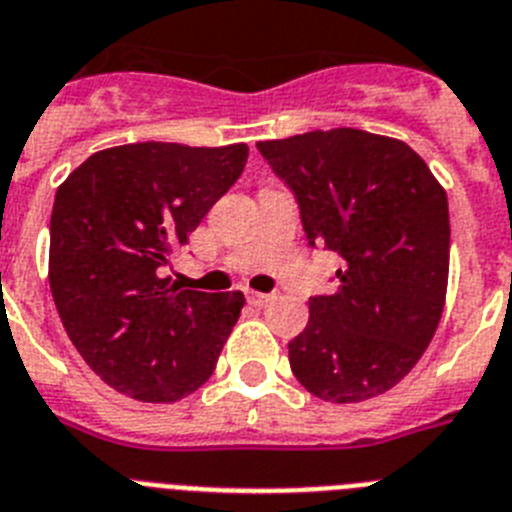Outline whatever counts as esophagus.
<instances>
[{
    "label": "esophagus",
    "instance_id": "1",
    "mask_svg": "<svg viewBox=\"0 0 512 512\" xmlns=\"http://www.w3.org/2000/svg\"><path fill=\"white\" fill-rule=\"evenodd\" d=\"M247 301L255 306H262V304H268L270 301V293H260V291H247Z\"/></svg>",
    "mask_w": 512,
    "mask_h": 512
}]
</instances>
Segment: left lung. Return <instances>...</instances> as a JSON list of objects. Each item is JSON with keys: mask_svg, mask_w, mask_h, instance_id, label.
I'll return each instance as SVG.
<instances>
[{"mask_svg": "<svg viewBox=\"0 0 512 512\" xmlns=\"http://www.w3.org/2000/svg\"><path fill=\"white\" fill-rule=\"evenodd\" d=\"M299 203L311 247L340 255L330 296L288 342L293 376L324 402L379 397L407 376L441 322L448 283L446 190L404 141L358 128L260 141Z\"/></svg>", "mask_w": 512, "mask_h": 512, "instance_id": "left-lung-1", "label": "left lung"}]
</instances>
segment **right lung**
Listing matches in <instances>:
<instances>
[{"label":"right lung","instance_id":"add662e5","mask_svg":"<svg viewBox=\"0 0 512 512\" xmlns=\"http://www.w3.org/2000/svg\"><path fill=\"white\" fill-rule=\"evenodd\" d=\"M247 144L97 151L56 190L48 281L87 366L139 402H177L208 381L242 291L170 286L172 252L239 180Z\"/></svg>","mask_w":512,"mask_h":512}]
</instances>
